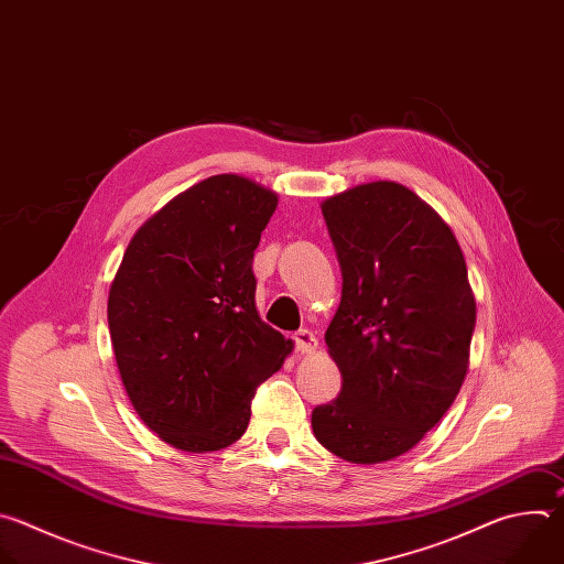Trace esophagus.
Returning a JSON list of instances; mask_svg holds the SVG:
<instances>
[{
	"instance_id": "1",
	"label": "esophagus",
	"mask_w": 564,
	"mask_h": 564,
	"mask_svg": "<svg viewBox=\"0 0 564 564\" xmlns=\"http://www.w3.org/2000/svg\"><path fill=\"white\" fill-rule=\"evenodd\" d=\"M293 343H295V349L300 354H313L317 349V337L313 335V330L308 328H300L295 335H293Z\"/></svg>"
}]
</instances>
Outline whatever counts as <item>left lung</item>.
<instances>
[{"instance_id":"obj_1","label":"left lung","mask_w":564,"mask_h":564,"mask_svg":"<svg viewBox=\"0 0 564 564\" xmlns=\"http://www.w3.org/2000/svg\"><path fill=\"white\" fill-rule=\"evenodd\" d=\"M322 215L343 271L324 335L343 389L311 426L333 456L378 465L413 448L460 393L476 300L454 231L406 186H354Z\"/></svg>"}]
</instances>
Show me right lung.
<instances>
[{
	"label": "right lung",
	"mask_w": 564,
	"mask_h": 564,
	"mask_svg": "<svg viewBox=\"0 0 564 564\" xmlns=\"http://www.w3.org/2000/svg\"><path fill=\"white\" fill-rule=\"evenodd\" d=\"M275 206L249 177H206L142 224L110 284L108 330L129 400L182 452L240 440L256 389L293 351L256 308L253 251Z\"/></svg>",
	"instance_id": "1"
}]
</instances>
